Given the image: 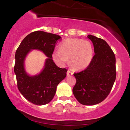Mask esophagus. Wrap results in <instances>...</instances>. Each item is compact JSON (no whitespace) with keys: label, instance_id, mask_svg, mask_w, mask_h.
<instances>
[{"label":"esophagus","instance_id":"esophagus-1","mask_svg":"<svg viewBox=\"0 0 130 130\" xmlns=\"http://www.w3.org/2000/svg\"><path fill=\"white\" fill-rule=\"evenodd\" d=\"M73 74V73L71 72V71H70V70H68V71H67V76H72Z\"/></svg>","mask_w":130,"mask_h":130}]
</instances>
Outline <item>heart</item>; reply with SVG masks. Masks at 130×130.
<instances>
[{"instance_id":"heart-1","label":"heart","mask_w":130,"mask_h":130,"mask_svg":"<svg viewBox=\"0 0 130 130\" xmlns=\"http://www.w3.org/2000/svg\"><path fill=\"white\" fill-rule=\"evenodd\" d=\"M52 57L58 65L64 66L69 60L74 70H82L89 67L93 57V48L90 42L78 38H68L59 45V51L55 50Z\"/></svg>"}]
</instances>
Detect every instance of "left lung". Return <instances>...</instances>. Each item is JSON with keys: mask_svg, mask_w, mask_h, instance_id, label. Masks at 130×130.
<instances>
[{"mask_svg": "<svg viewBox=\"0 0 130 130\" xmlns=\"http://www.w3.org/2000/svg\"><path fill=\"white\" fill-rule=\"evenodd\" d=\"M93 44V59L86 69L74 73L76 83L73 93L84 105H95L108 96L116 80V57L104 40L89 35Z\"/></svg>", "mask_w": 130, "mask_h": 130, "instance_id": "8db88e82", "label": "left lung"}]
</instances>
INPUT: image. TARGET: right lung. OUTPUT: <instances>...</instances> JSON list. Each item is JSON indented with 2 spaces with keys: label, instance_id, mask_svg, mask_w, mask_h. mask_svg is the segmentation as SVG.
<instances>
[{
  "label": "right lung",
  "instance_id": "obj_1",
  "mask_svg": "<svg viewBox=\"0 0 130 130\" xmlns=\"http://www.w3.org/2000/svg\"><path fill=\"white\" fill-rule=\"evenodd\" d=\"M61 37L58 35L35 31L24 38L16 51L14 71L17 86L23 96L32 103L44 105L53 100L57 86L65 78L67 70L55 64L52 57L56 43ZM43 52L48 58L40 74L30 75L25 69V60L32 50Z\"/></svg>",
  "mask_w": 130,
  "mask_h": 130
}]
</instances>
